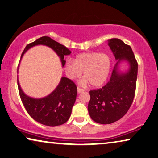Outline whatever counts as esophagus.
Listing matches in <instances>:
<instances>
[{"label": "esophagus", "instance_id": "obj_1", "mask_svg": "<svg viewBox=\"0 0 158 158\" xmlns=\"http://www.w3.org/2000/svg\"><path fill=\"white\" fill-rule=\"evenodd\" d=\"M77 91H78V93L79 94L81 92H83V91H84V90L83 89H81V88H79V87H78V88H77Z\"/></svg>", "mask_w": 158, "mask_h": 158}]
</instances>
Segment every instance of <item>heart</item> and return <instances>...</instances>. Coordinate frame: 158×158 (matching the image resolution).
I'll list each match as a JSON object with an SVG mask.
<instances>
[{
	"instance_id": "obj_1",
	"label": "heart",
	"mask_w": 158,
	"mask_h": 158,
	"mask_svg": "<svg viewBox=\"0 0 158 158\" xmlns=\"http://www.w3.org/2000/svg\"><path fill=\"white\" fill-rule=\"evenodd\" d=\"M110 69V60L106 54L91 52L80 54L74 60L66 63V74L71 79H76L84 72V78L79 84L86 86L89 83L93 86H98L106 81Z\"/></svg>"
}]
</instances>
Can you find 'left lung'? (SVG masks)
I'll return each instance as SVG.
<instances>
[{"label": "left lung", "mask_w": 158, "mask_h": 158, "mask_svg": "<svg viewBox=\"0 0 158 158\" xmlns=\"http://www.w3.org/2000/svg\"><path fill=\"white\" fill-rule=\"evenodd\" d=\"M108 42L118 62L109 82L102 88L89 91L91 98L88 105L91 119L101 124L114 123L128 112L135 96L138 75V62L131 47L117 38L109 40ZM122 60L129 64V69L124 73L118 71Z\"/></svg>", "instance_id": "1"}]
</instances>
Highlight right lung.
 <instances>
[{
    "label": "right lung",
    "mask_w": 158,
    "mask_h": 158,
    "mask_svg": "<svg viewBox=\"0 0 158 158\" xmlns=\"http://www.w3.org/2000/svg\"><path fill=\"white\" fill-rule=\"evenodd\" d=\"M38 44L46 45L52 49L60 56L62 67L66 63L64 56L71 54V51L65 46L49 37L44 36L28 44L23 50L21 58L30 48ZM18 86L21 101L28 114L35 121L44 126H56L64 124L69 120L77 94V86L72 80L62 77L55 90L41 98H34L27 96L21 89L18 79Z\"/></svg>",
    "instance_id": "obj_1"
}]
</instances>
